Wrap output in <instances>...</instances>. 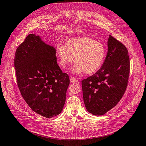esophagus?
<instances>
[{
  "label": "esophagus",
  "mask_w": 146,
  "mask_h": 146,
  "mask_svg": "<svg viewBox=\"0 0 146 146\" xmlns=\"http://www.w3.org/2000/svg\"><path fill=\"white\" fill-rule=\"evenodd\" d=\"M70 80L71 82H77L79 81L78 79L75 78V77H70Z\"/></svg>",
  "instance_id": "34e87169"
}]
</instances>
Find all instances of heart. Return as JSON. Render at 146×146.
<instances>
[{
	"instance_id": "1",
	"label": "heart",
	"mask_w": 146,
	"mask_h": 146,
	"mask_svg": "<svg viewBox=\"0 0 146 146\" xmlns=\"http://www.w3.org/2000/svg\"><path fill=\"white\" fill-rule=\"evenodd\" d=\"M55 52L59 59V66L63 69L72 62L74 58L76 64L71 69L73 73L84 72L92 74L101 67L105 59L106 49L100 42L86 35H80L69 38L65 44L57 43Z\"/></svg>"
}]
</instances>
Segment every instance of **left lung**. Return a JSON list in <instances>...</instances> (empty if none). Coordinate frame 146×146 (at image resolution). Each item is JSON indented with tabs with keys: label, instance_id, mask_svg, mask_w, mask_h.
<instances>
[{
	"label": "left lung",
	"instance_id": "8db88e82",
	"mask_svg": "<svg viewBox=\"0 0 146 146\" xmlns=\"http://www.w3.org/2000/svg\"><path fill=\"white\" fill-rule=\"evenodd\" d=\"M108 46L100 69L82 81L84 104L87 111L95 115L104 114L117 105L128 83L130 61L127 48L111 35Z\"/></svg>",
	"mask_w": 146,
	"mask_h": 146
}]
</instances>
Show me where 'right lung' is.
Masks as SVG:
<instances>
[{
	"label": "right lung",
	"mask_w": 146,
	"mask_h": 146,
	"mask_svg": "<svg viewBox=\"0 0 146 146\" xmlns=\"http://www.w3.org/2000/svg\"><path fill=\"white\" fill-rule=\"evenodd\" d=\"M14 67L19 89L32 110L47 118L59 115L70 80L58 66L55 48L29 34L16 50Z\"/></svg>",
	"instance_id": "obj_1"
}]
</instances>
